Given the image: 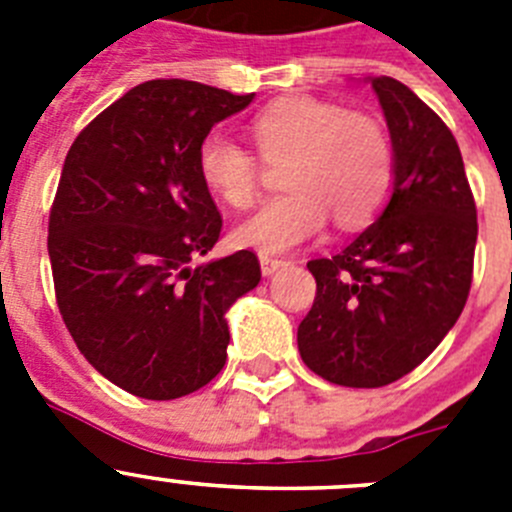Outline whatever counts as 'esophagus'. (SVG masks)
<instances>
[{"label":"esophagus","mask_w":512,"mask_h":512,"mask_svg":"<svg viewBox=\"0 0 512 512\" xmlns=\"http://www.w3.org/2000/svg\"><path fill=\"white\" fill-rule=\"evenodd\" d=\"M289 261H284V259H274V256H261V271H264V277H271V274H277L279 269H284V266H287Z\"/></svg>","instance_id":"34e87169"}]
</instances>
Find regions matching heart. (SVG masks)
I'll use <instances>...</instances> for the list:
<instances>
[{
    "instance_id": "heart-1",
    "label": "heart",
    "mask_w": 512,
    "mask_h": 512,
    "mask_svg": "<svg viewBox=\"0 0 512 512\" xmlns=\"http://www.w3.org/2000/svg\"><path fill=\"white\" fill-rule=\"evenodd\" d=\"M256 151L284 164L289 192L266 200L235 228V243L284 253L310 241L328 223L364 228L382 212L395 187V146L384 122L346 104L315 97L279 99L251 120ZM200 179L217 200L243 210L259 194L261 164L241 140L212 130L197 151Z\"/></svg>"
}]
</instances>
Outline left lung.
I'll use <instances>...</instances> for the list:
<instances>
[{
    "mask_svg": "<svg viewBox=\"0 0 512 512\" xmlns=\"http://www.w3.org/2000/svg\"><path fill=\"white\" fill-rule=\"evenodd\" d=\"M372 87L395 146L390 205L341 253L307 261L318 292L297 328L302 361L341 387H384L431 356L467 305L477 246L454 133L392 76Z\"/></svg>",
    "mask_w": 512,
    "mask_h": 512,
    "instance_id": "1",
    "label": "left lung"
}]
</instances>
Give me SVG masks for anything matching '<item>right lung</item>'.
Listing matches in <instances>:
<instances>
[{
    "mask_svg": "<svg viewBox=\"0 0 512 512\" xmlns=\"http://www.w3.org/2000/svg\"><path fill=\"white\" fill-rule=\"evenodd\" d=\"M187 79L130 89L76 135L48 220L61 318L102 377L146 400H176L220 374L225 310L261 279L253 251L189 266L223 230L197 151L248 107Z\"/></svg>",
    "mask_w": 512,
    "mask_h": 512,
    "instance_id": "obj_1",
    "label": "right lung"
}]
</instances>
